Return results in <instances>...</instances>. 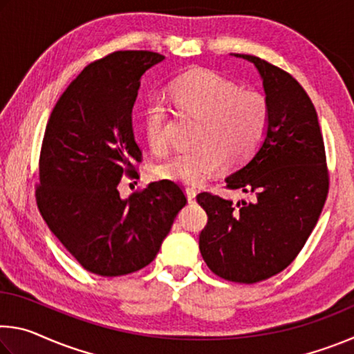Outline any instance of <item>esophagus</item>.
Returning <instances> with one entry per match:
<instances>
[{"mask_svg":"<svg viewBox=\"0 0 354 354\" xmlns=\"http://www.w3.org/2000/svg\"><path fill=\"white\" fill-rule=\"evenodd\" d=\"M185 195H187L189 201H194L196 196V190L194 187H185Z\"/></svg>","mask_w":354,"mask_h":354,"instance_id":"34e87169","label":"esophagus"}]
</instances>
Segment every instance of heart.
<instances>
[{"label": "heart", "mask_w": 354, "mask_h": 354, "mask_svg": "<svg viewBox=\"0 0 354 354\" xmlns=\"http://www.w3.org/2000/svg\"><path fill=\"white\" fill-rule=\"evenodd\" d=\"M169 97L179 111L200 120L196 147L178 151L156 165L160 179L198 185L212 178L225 164L248 160L266 137L268 128L267 98L251 88H239L234 81L212 70L195 68L178 76L169 87ZM167 111L149 103L143 113V129L149 148L164 151Z\"/></svg>", "instance_id": "1"}]
</instances>
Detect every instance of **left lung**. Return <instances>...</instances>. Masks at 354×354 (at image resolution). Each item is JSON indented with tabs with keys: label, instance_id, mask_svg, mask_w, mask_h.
Listing matches in <instances>:
<instances>
[{
	"label": "left lung",
	"instance_id": "1",
	"mask_svg": "<svg viewBox=\"0 0 354 354\" xmlns=\"http://www.w3.org/2000/svg\"><path fill=\"white\" fill-rule=\"evenodd\" d=\"M259 71L270 109L266 137L247 164L227 176V189L253 201L203 192L207 214L200 251L217 277L253 284L283 272L306 243L328 195L323 137L313 101L287 71L250 55H234Z\"/></svg>",
	"mask_w": 354,
	"mask_h": 354
}]
</instances>
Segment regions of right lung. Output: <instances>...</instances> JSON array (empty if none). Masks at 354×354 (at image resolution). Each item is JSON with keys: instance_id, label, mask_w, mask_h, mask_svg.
<instances>
[{"instance_id": "1", "label": "right lung", "mask_w": 354, "mask_h": 354, "mask_svg": "<svg viewBox=\"0 0 354 354\" xmlns=\"http://www.w3.org/2000/svg\"><path fill=\"white\" fill-rule=\"evenodd\" d=\"M153 51H117L84 68L48 120L41 143L37 206L71 256L101 277H122L151 262L185 206L169 179L120 198L123 176H139L133 107Z\"/></svg>"}]
</instances>
